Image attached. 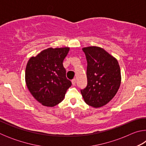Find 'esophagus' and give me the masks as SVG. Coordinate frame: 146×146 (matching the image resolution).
<instances>
[{
  "mask_svg": "<svg viewBox=\"0 0 146 146\" xmlns=\"http://www.w3.org/2000/svg\"><path fill=\"white\" fill-rule=\"evenodd\" d=\"M71 82H72L73 86H75V84H76V79L75 78L73 79L72 81H71Z\"/></svg>",
  "mask_w": 146,
  "mask_h": 146,
  "instance_id": "esophagus-1",
  "label": "esophagus"
}]
</instances>
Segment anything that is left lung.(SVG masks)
Masks as SVG:
<instances>
[{
	"mask_svg": "<svg viewBox=\"0 0 146 146\" xmlns=\"http://www.w3.org/2000/svg\"><path fill=\"white\" fill-rule=\"evenodd\" d=\"M82 50L88 63V84L80 92L87 104L100 108L111 101L119 89V64L117 59L100 47L89 46Z\"/></svg>",
	"mask_w": 146,
	"mask_h": 146,
	"instance_id": "obj_1",
	"label": "left lung"
}]
</instances>
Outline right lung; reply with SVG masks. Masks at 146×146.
<instances>
[{
  "mask_svg": "<svg viewBox=\"0 0 146 146\" xmlns=\"http://www.w3.org/2000/svg\"><path fill=\"white\" fill-rule=\"evenodd\" d=\"M70 48H49L36 56H32L26 65L25 79L29 92L43 106L53 107L64 100L71 82L66 78L63 60Z\"/></svg>",
  "mask_w": 146,
  "mask_h": 146,
  "instance_id": "obj_1",
  "label": "right lung"
}]
</instances>
